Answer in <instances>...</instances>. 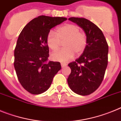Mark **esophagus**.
Returning <instances> with one entry per match:
<instances>
[{
    "instance_id": "esophagus-1",
    "label": "esophagus",
    "mask_w": 121,
    "mask_h": 121,
    "mask_svg": "<svg viewBox=\"0 0 121 121\" xmlns=\"http://www.w3.org/2000/svg\"><path fill=\"white\" fill-rule=\"evenodd\" d=\"M66 66H67V64H65V63H61V67H66Z\"/></svg>"
}]
</instances>
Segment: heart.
Here are the masks:
<instances>
[{"instance_id":"b5f03b06","label":"heart","mask_w":121,"mask_h":121,"mask_svg":"<svg viewBox=\"0 0 121 121\" xmlns=\"http://www.w3.org/2000/svg\"><path fill=\"white\" fill-rule=\"evenodd\" d=\"M56 33L51 31L47 37V43L54 52L59 49L61 42H64L65 49L51 55L55 61L67 62L74 57V54H80L85 50L87 45L85 33L80 31L79 26L74 24H65L59 26Z\"/></svg>"}]
</instances>
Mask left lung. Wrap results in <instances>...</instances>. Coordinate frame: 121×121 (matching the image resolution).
Here are the masks:
<instances>
[{
  "instance_id": "left-lung-1",
  "label": "left lung",
  "mask_w": 121,
  "mask_h": 121,
  "mask_svg": "<svg viewBox=\"0 0 121 121\" xmlns=\"http://www.w3.org/2000/svg\"><path fill=\"white\" fill-rule=\"evenodd\" d=\"M68 19L84 30L87 45L82 55L68 64L71 71L67 82L73 91L86 96L96 90L103 81L108 65V46L102 31L95 23L85 18Z\"/></svg>"
}]
</instances>
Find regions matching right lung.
Here are the masks:
<instances>
[{
    "label": "right lung",
    "instance_id": "obj_1",
    "mask_svg": "<svg viewBox=\"0 0 121 121\" xmlns=\"http://www.w3.org/2000/svg\"><path fill=\"white\" fill-rule=\"evenodd\" d=\"M65 17L40 16L25 26L19 35L14 50V66L19 82L33 95L47 90L53 78L61 69L59 62L47 63L49 48L47 37L52 28Z\"/></svg>",
    "mask_w": 121,
    "mask_h": 121
}]
</instances>
